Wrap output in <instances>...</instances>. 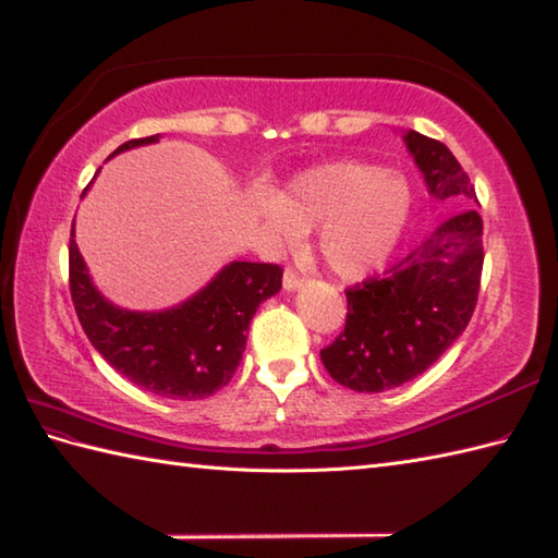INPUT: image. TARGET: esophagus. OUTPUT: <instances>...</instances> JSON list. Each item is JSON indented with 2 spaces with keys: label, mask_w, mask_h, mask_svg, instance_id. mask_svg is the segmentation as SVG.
Listing matches in <instances>:
<instances>
[{
  "label": "esophagus",
  "mask_w": 558,
  "mask_h": 558,
  "mask_svg": "<svg viewBox=\"0 0 558 558\" xmlns=\"http://www.w3.org/2000/svg\"><path fill=\"white\" fill-rule=\"evenodd\" d=\"M301 287H303V277L299 275V271H293V269L283 271V289L295 291V289H301Z\"/></svg>",
  "instance_id": "esophagus-1"
}]
</instances>
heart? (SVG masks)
Segmentation results:
<instances>
[{"label":"heart","mask_w":558,"mask_h":558,"mask_svg":"<svg viewBox=\"0 0 558 558\" xmlns=\"http://www.w3.org/2000/svg\"><path fill=\"white\" fill-rule=\"evenodd\" d=\"M269 241L301 245L319 229V255L341 279H365L389 263L413 215L408 181L373 162H329L295 174L279 195L257 201Z\"/></svg>","instance_id":"obj_1"}]
</instances>
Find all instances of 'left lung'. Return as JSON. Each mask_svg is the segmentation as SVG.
<instances>
[{
  "instance_id": "1",
  "label": "left lung",
  "mask_w": 558,
  "mask_h": 558,
  "mask_svg": "<svg viewBox=\"0 0 558 558\" xmlns=\"http://www.w3.org/2000/svg\"><path fill=\"white\" fill-rule=\"evenodd\" d=\"M403 143L435 201L477 203L473 183L447 145L417 131H405ZM482 259V217L465 209L441 221L387 277L345 291V327L319 351L333 381L377 393L435 365L473 317Z\"/></svg>"
}]
</instances>
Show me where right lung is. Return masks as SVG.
I'll return each mask as SVG.
<instances>
[{"label":"right lung","mask_w":558,"mask_h":558,"mask_svg":"<svg viewBox=\"0 0 558 558\" xmlns=\"http://www.w3.org/2000/svg\"><path fill=\"white\" fill-rule=\"evenodd\" d=\"M157 141L159 133L135 138L114 155ZM69 283L83 331L119 375L162 399L195 401L231 381L255 311L281 289V267L233 259L174 307L126 311L97 291L71 229Z\"/></svg>","instance_id":"obj_1"}]
</instances>
